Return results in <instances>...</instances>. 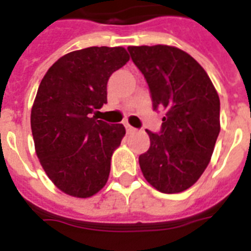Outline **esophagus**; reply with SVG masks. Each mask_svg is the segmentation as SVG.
Instances as JSON below:
<instances>
[{
  "mask_svg": "<svg viewBox=\"0 0 251 251\" xmlns=\"http://www.w3.org/2000/svg\"><path fill=\"white\" fill-rule=\"evenodd\" d=\"M125 127H126V131H127V133H129V134L137 133V129H135V127H133V126H130L129 124H126Z\"/></svg>",
  "mask_w": 251,
  "mask_h": 251,
  "instance_id": "34e87169",
  "label": "esophagus"
}]
</instances>
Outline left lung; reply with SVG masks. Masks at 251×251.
Returning <instances> with one entry per match:
<instances>
[{
	"instance_id": "obj_1",
	"label": "left lung",
	"mask_w": 251,
	"mask_h": 251,
	"mask_svg": "<svg viewBox=\"0 0 251 251\" xmlns=\"http://www.w3.org/2000/svg\"><path fill=\"white\" fill-rule=\"evenodd\" d=\"M149 83L153 108L164 110L160 134L146 130L150 149L139 156L147 182L165 194L191 187L207 168L220 133V99L204 69L182 49L129 47Z\"/></svg>"
}]
</instances>
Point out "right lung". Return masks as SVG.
Returning a JSON list of instances; mask_svg holds the SVG:
<instances>
[{
  "label": "right lung",
  "instance_id": "obj_1",
  "mask_svg": "<svg viewBox=\"0 0 251 251\" xmlns=\"http://www.w3.org/2000/svg\"><path fill=\"white\" fill-rule=\"evenodd\" d=\"M129 60L122 47H90L58 58L41 79L31 109L35 151L65 194L90 198L105 186L126 130L91 114L106 104L108 79Z\"/></svg>",
  "mask_w": 251,
  "mask_h": 251
}]
</instances>
